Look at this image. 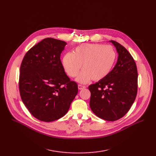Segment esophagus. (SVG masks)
Wrapping results in <instances>:
<instances>
[{
  "label": "esophagus",
  "instance_id": "obj_1",
  "mask_svg": "<svg viewBox=\"0 0 156 156\" xmlns=\"http://www.w3.org/2000/svg\"><path fill=\"white\" fill-rule=\"evenodd\" d=\"M86 88V87L85 86H83V85H78V89L79 90H82V89H83V88Z\"/></svg>",
  "mask_w": 156,
  "mask_h": 156
}]
</instances>
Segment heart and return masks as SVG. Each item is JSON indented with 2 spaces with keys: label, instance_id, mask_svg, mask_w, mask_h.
<instances>
[{
  "label": "heart",
  "instance_id": "1",
  "mask_svg": "<svg viewBox=\"0 0 156 156\" xmlns=\"http://www.w3.org/2000/svg\"><path fill=\"white\" fill-rule=\"evenodd\" d=\"M116 60V53L109 45L100 44H83L75 49V54L69 52L63 58V66L68 75L75 77L81 68L77 80L87 83L91 79L100 81L111 71Z\"/></svg>",
  "mask_w": 156,
  "mask_h": 156
}]
</instances>
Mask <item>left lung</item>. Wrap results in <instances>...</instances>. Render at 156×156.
I'll return each instance as SVG.
<instances>
[{
    "mask_svg": "<svg viewBox=\"0 0 156 156\" xmlns=\"http://www.w3.org/2000/svg\"><path fill=\"white\" fill-rule=\"evenodd\" d=\"M111 42L118 53L117 63L107 76L90 85L88 89L93 112L102 119L114 121L123 117L135 100L138 72L130 53L116 41Z\"/></svg>",
    "mask_w": 156,
    "mask_h": 156,
    "instance_id": "1",
    "label": "left lung"
}]
</instances>
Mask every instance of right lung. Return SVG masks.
<instances>
[{
	"label": "right lung",
	"instance_id": "obj_1",
	"mask_svg": "<svg viewBox=\"0 0 156 156\" xmlns=\"http://www.w3.org/2000/svg\"><path fill=\"white\" fill-rule=\"evenodd\" d=\"M66 43L46 38L31 47L22 61L19 79L21 98L35 118L51 122L64 116L78 94L60 59Z\"/></svg>",
	"mask_w": 156,
	"mask_h": 156
}]
</instances>
